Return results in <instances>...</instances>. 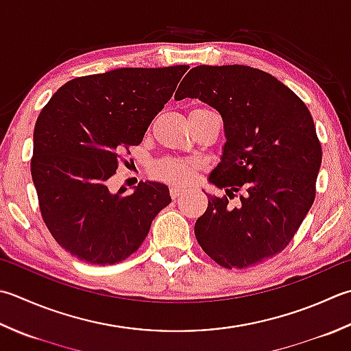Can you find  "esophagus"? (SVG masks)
I'll list each match as a JSON object with an SVG mask.
<instances>
[{"label":"esophagus","instance_id":"esophagus-1","mask_svg":"<svg viewBox=\"0 0 351 351\" xmlns=\"http://www.w3.org/2000/svg\"><path fill=\"white\" fill-rule=\"evenodd\" d=\"M181 195H182V190L180 187H176V185H171V187H170V196L173 197V199H176V197H180Z\"/></svg>","mask_w":351,"mask_h":351}]
</instances>
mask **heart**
Here are the masks:
<instances>
[{
	"label": "heart",
	"mask_w": 351,
	"mask_h": 351,
	"mask_svg": "<svg viewBox=\"0 0 351 351\" xmlns=\"http://www.w3.org/2000/svg\"><path fill=\"white\" fill-rule=\"evenodd\" d=\"M196 166L185 160H164L156 166V175L171 184H185L193 178Z\"/></svg>",
	"instance_id": "obj_1"
}]
</instances>
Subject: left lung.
<instances>
[{
	"label": "left lung",
	"mask_w": 351,
	"mask_h": 351,
	"mask_svg": "<svg viewBox=\"0 0 351 351\" xmlns=\"http://www.w3.org/2000/svg\"><path fill=\"white\" fill-rule=\"evenodd\" d=\"M199 99L222 115L225 146L208 181L239 208L208 195L195 223L205 254L223 267L254 266L283 251L315 201L322 150L304 101L274 75L246 65L191 68L176 100Z\"/></svg>",
	"instance_id": "obj_1"
}]
</instances>
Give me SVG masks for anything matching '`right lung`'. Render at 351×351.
Listing matches in <instances>:
<instances>
[{
  "mask_svg": "<svg viewBox=\"0 0 351 351\" xmlns=\"http://www.w3.org/2000/svg\"><path fill=\"white\" fill-rule=\"evenodd\" d=\"M187 65L119 68L66 82L40 111L32 178L48 231L71 256L115 265L144 242L171 202L167 185L140 182L109 191L121 152L143 141Z\"/></svg>",
  "mask_w": 351,
  "mask_h": 351,
  "instance_id": "1",
  "label": "right lung"
}]
</instances>
